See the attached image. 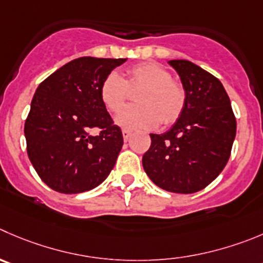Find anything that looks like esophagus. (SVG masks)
I'll use <instances>...</instances> for the list:
<instances>
[{
  "label": "esophagus",
  "instance_id": "obj_1",
  "mask_svg": "<svg viewBox=\"0 0 263 263\" xmlns=\"http://www.w3.org/2000/svg\"><path fill=\"white\" fill-rule=\"evenodd\" d=\"M122 137H124V141L127 142L130 139V137H132V132L126 129H122Z\"/></svg>",
  "mask_w": 263,
  "mask_h": 263
}]
</instances>
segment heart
<instances>
[{
    "label": "heart",
    "mask_w": 263,
    "mask_h": 263,
    "mask_svg": "<svg viewBox=\"0 0 263 263\" xmlns=\"http://www.w3.org/2000/svg\"><path fill=\"white\" fill-rule=\"evenodd\" d=\"M137 106L125 107L116 115V122L126 129H154L161 122L171 125L178 120L186 104L182 85L172 79L161 64L148 62L126 71V79L109 72L102 81L99 96L107 109L116 112L124 106L129 89H139Z\"/></svg>",
    "instance_id": "heart-1"
}]
</instances>
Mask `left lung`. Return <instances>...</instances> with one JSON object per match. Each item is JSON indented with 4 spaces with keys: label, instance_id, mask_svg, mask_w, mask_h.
<instances>
[{
    "label": "left lung",
    "instance_id": "8db88e82",
    "mask_svg": "<svg viewBox=\"0 0 263 263\" xmlns=\"http://www.w3.org/2000/svg\"><path fill=\"white\" fill-rule=\"evenodd\" d=\"M169 64L181 77L186 104L167 132L149 134L151 147L142 164L160 189L194 194L213 182L226 166L236 136V119L217 77L183 59Z\"/></svg>",
    "mask_w": 263,
    "mask_h": 263
}]
</instances>
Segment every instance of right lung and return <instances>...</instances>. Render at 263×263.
I'll list each match as a JSON object with an SVG mask.
<instances>
[{
  "mask_svg": "<svg viewBox=\"0 0 263 263\" xmlns=\"http://www.w3.org/2000/svg\"><path fill=\"white\" fill-rule=\"evenodd\" d=\"M125 62L82 57L37 87L24 125L27 152L40 178L54 191H89L114 169L124 139L101 101L99 87ZM92 127L101 129L98 136L89 134Z\"/></svg>",
  "mask_w": 263,
  "mask_h": 263,
  "instance_id": "obj_1",
  "label": "right lung"
}]
</instances>
